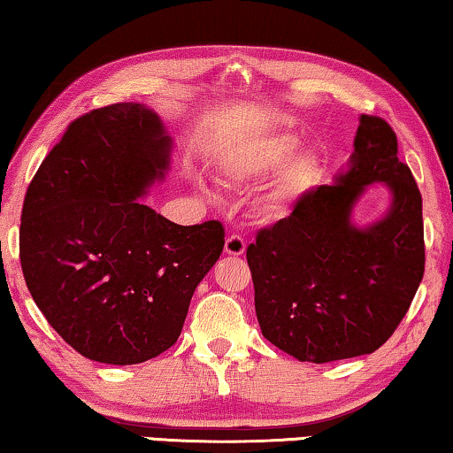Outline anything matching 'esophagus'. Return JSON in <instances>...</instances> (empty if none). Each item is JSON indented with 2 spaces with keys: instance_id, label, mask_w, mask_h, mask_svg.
Returning a JSON list of instances; mask_svg holds the SVG:
<instances>
[{
  "instance_id": "esophagus-1",
  "label": "esophagus",
  "mask_w": 453,
  "mask_h": 453,
  "mask_svg": "<svg viewBox=\"0 0 453 453\" xmlns=\"http://www.w3.org/2000/svg\"><path fill=\"white\" fill-rule=\"evenodd\" d=\"M244 252H246L244 238H242V235H238V234L229 235V238L226 240V254H229V256H242Z\"/></svg>"
}]
</instances>
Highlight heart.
<instances>
[{
    "instance_id": "b5f03b06",
    "label": "heart",
    "mask_w": 453,
    "mask_h": 453,
    "mask_svg": "<svg viewBox=\"0 0 453 453\" xmlns=\"http://www.w3.org/2000/svg\"><path fill=\"white\" fill-rule=\"evenodd\" d=\"M299 138L291 132L266 134L246 142L238 148L226 166V177L232 183H248V180L266 179L268 174L285 165L299 148ZM319 173V160L313 154H301L282 168L276 179L273 193L268 197V209H280L288 199L305 191Z\"/></svg>"
}]
</instances>
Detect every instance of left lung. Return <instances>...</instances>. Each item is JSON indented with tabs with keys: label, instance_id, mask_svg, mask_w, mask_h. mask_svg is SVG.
I'll return each instance as SVG.
<instances>
[{
	"label": "left lung",
	"instance_id": "left-lung-1",
	"mask_svg": "<svg viewBox=\"0 0 453 453\" xmlns=\"http://www.w3.org/2000/svg\"><path fill=\"white\" fill-rule=\"evenodd\" d=\"M372 182L394 193L389 213L357 230L349 213ZM262 335L301 362L372 354L399 327L425 273L423 201L387 119L360 116L349 171L309 188L288 218L246 250Z\"/></svg>",
	"mask_w": 453,
	"mask_h": 453
}]
</instances>
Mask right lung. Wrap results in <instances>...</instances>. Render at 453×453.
Wrapping results in <instances>:
<instances>
[{
  "instance_id": "right-lung-1",
  "label": "right lung",
  "mask_w": 453,
  "mask_h": 453,
  "mask_svg": "<svg viewBox=\"0 0 453 453\" xmlns=\"http://www.w3.org/2000/svg\"><path fill=\"white\" fill-rule=\"evenodd\" d=\"M157 113L113 104L73 119L24 197L19 262L40 311L89 360L140 364L179 340L226 244L219 221L177 226L138 197L168 168Z\"/></svg>"
}]
</instances>
